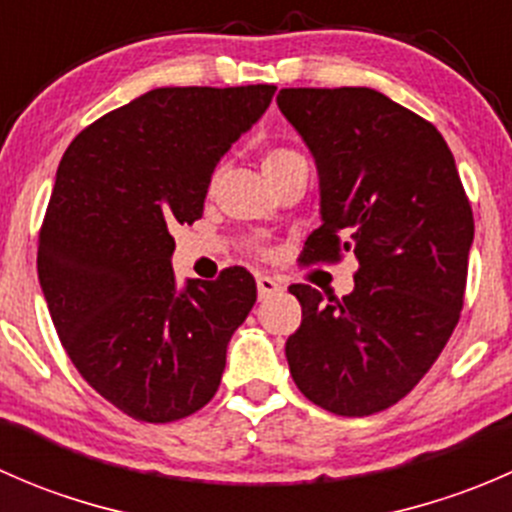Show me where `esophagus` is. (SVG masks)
I'll list each match as a JSON object with an SVG mask.
<instances>
[{
    "label": "esophagus",
    "mask_w": 512,
    "mask_h": 512,
    "mask_svg": "<svg viewBox=\"0 0 512 512\" xmlns=\"http://www.w3.org/2000/svg\"><path fill=\"white\" fill-rule=\"evenodd\" d=\"M280 289H282V285L275 280V277L257 275V294H260V299L270 297V294H277Z\"/></svg>",
    "instance_id": "34e87169"
}]
</instances>
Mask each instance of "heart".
Instances as JSON below:
<instances>
[{
  "instance_id": "1",
  "label": "heart",
  "mask_w": 512,
  "mask_h": 512,
  "mask_svg": "<svg viewBox=\"0 0 512 512\" xmlns=\"http://www.w3.org/2000/svg\"><path fill=\"white\" fill-rule=\"evenodd\" d=\"M294 158H299L294 151H287V148H272V151H267L265 158H262V168H265V173H270V170L280 168V165H285Z\"/></svg>"
}]
</instances>
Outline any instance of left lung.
Segmentation results:
<instances>
[{"label":"left lung","instance_id":"8db88e82","mask_svg":"<svg viewBox=\"0 0 512 512\" xmlns=\"http://www.w3.org/2000/svg\"><path fill=\"white\" fill-rule=\"evenodd\" d=\"M277 106L319 173L322 225L302 260H359L342 299L289 287L302 304L285 347L289 374L312 404L371 416L414 389L456 329L471 203L436 126L389 96L364 86L282 89Z\"/></svg>","mask_w":512,"mask_h":512}]
</instances>
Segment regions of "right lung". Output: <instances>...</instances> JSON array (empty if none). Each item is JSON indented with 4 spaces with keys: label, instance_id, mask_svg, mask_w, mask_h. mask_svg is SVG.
Returning <instances> with one entry per match:
<instances>
[{
    "label": "right lung",
    "instance_id": "add662e5",
    "mask_svg": "<svg viewBox=\"0 0 512 512\" xmlns=\"http://www.w3.org/2000/svg\"><path fill=\"white\" fill-rule=\"evenodd\" d=\"M275 86H168L79 133L56 170L36 270L79 374L123 414L178 421L218 391L257 287L245 267L175 287V223L193 225L218 160Z\"/></svg>",
    "mask_w": 512,
    "mask_h": 512
}]
</instances>
